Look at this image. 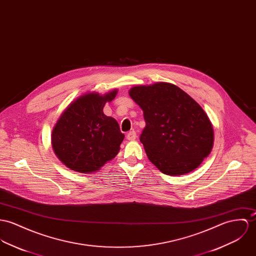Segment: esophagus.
I'll return each mask as SVG.
<instances>
[{
    "label": "esophagus",
    "instance_id": "obj_1",
    "mask_svg": "<svg viewBox=\"0 0 256 256\" xmlns=\"http://www.w3.org/2000/svg\"><path fill=\"white\" fill-rule=\"evenodd\" d=\"M126 138H127L128 140H134L137 138V134H136L135 131H130V132L127 134Z\"/></svg>",
    "mask_w": 256,
    "mask_h": 256
}]
</instances>
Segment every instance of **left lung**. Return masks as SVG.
Returning a JSON list of instances; mask_svg holds the SVG:
<instances>
[{
	"instance_id": "8db88e82",
	"label": "left lung",
	"mask_w": 256,
	"mask_h": 256,
	"mask_svg": "<svg viewBox=\"0 0 256 256\" xmlns=\"http://www.w3.org/2000/svg\"><path fill=\"white\" fill-rule=\"evenodd\" d=\"M130 96L142 110L140 140L148 160L170 176L198 168L213 146L214 132L202 108L182 89L166 82L134 86Z\"/></svg>"
}]
</instances>
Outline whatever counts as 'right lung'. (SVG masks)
<instances>
[{
	"mask_svg": "<svg viewBox=\"0 0 256 256\" xmlns=\"http://www.w3.org/2000/svg\"><path fill=\"white\" fill-rule=\"evenodd\" d=\"M117 89L104 94L86 93L64 110L52 132L56 156L66 167L80 173L98 171L119 152L124 134L114 117L102 110L112 102Z\"/></svg>",
	"mask_w": 256,
	"mask_h": 256,
	"instance_id": "right-lung-1",
	"label": "right lung"
}]
</instances>
